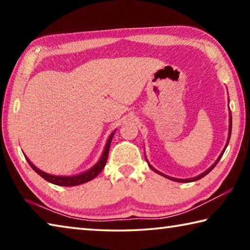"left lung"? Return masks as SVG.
Masks as SVG:
<instances>
[{
	"instance_id": "1",
	"label": "left lung",
	"mask_w": 250,
	"mask_h": 250,
	"mask_svg": "<svg viewBox=\"0 0 250 250\" xmlns=\"http://www.w3.org/2000/svg\"><path fill=\"white\" fill-rule=\"evenodd\" d=\"M230 134H231V112H229V131H228V139H227V143H226V146H225V147H224V150L222 151V153H221V155L218 156V159L215 161V163L213 164V166H211L209 168H207V170L204 172V173H202V174H200L198 176H196V177H193V179H185V180H182V179H174V177H171V176H167V175H166V174H163V173H161V172H159L158 170H155V168L152 167V166H150V163L147 162V160H146V162H147V164H149V167L152 168V170H153L154 172H156L158 173V174H160V175H162V176H164V177H167V179H170V180H172V181H175V182H180V183H188V182H194V181H197V180H200V179H202V177H204L205 175H207L208 174V173L213 170V168L216 167V164L218 163V161L221 160V158L223 156V154H224V152H225V150H226V147H227V146H228V142H229V139H230Z\"/></svg>"
}]
</instances>
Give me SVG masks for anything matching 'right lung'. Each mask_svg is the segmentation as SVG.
Listing matches in <instances>:
<instances>
[{
	"mask_svg": "<svg viewBox=\"0 0 250 250\" xmlns=\"http://www.w3.org/2000/svg\"><path fill=\"white\" fill-rule=\"evenodd\" d=\"M113 134H115V131L110 134V137L107 141V145L104 146V153L101 155L100 160L97 162L94 167H92L90 170H88L83 173H80V174L77 175H73V176H58V175H52L48 174V173H45L43 171H41L40 168H37L34 164L28 160L27 156H25V159L27 160V162L31 167L35 171L37 174H40L44 180H46L49 183H53L55 185H59V186H76V185H80L86 183V182L90 181L92 179L99 174V173L103 171V168L104 167L105 163H107V159H108V154H109V149H110V145H111Z\"/></svg>",
	"mask_w": 250,
	"mask_h": 250,
	"instance_id": "obj_1",
	"label": "right lung"
}]
</instances>
